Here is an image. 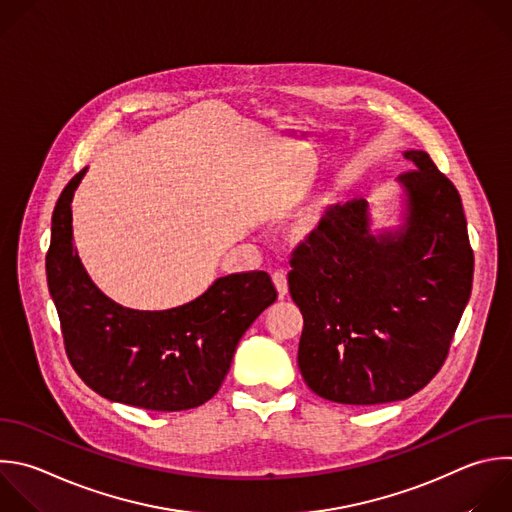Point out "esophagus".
<instances>
[{
	"label": "esophagus",
	"mask_w": 512,
	"mask_h": 512,
	"mask_svg": "<svg viewBox=\"0 0 512 512\" xmlns=\"http://www.w3.org/2000/svg\"><path fill=\"white\" fill-rule=\"evenodd\" d=\"M271 277H273V283H275V287H277L279 297H285V295H287V273H285L283 269H275V271L271 273Z\"/></svg>",
	"instance_id": "obj_1"
}]
</instances>
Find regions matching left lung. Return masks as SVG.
I'll use <instances>...</instances> for the list:
<instances>
[{
    "label": "left lung",
    "mask_w": 512,
    "mask_h": 512,
    "mask_svg": "<svg viewBox=\"0 0 512 512\" xmlns=\"http://www.w3.org/2000/svg\"><path fill=\"white\" fill-rule=\"evenodd\" d=\"M400 175L408 217L374 237L368 203L331 205L293 247L289 293L303 315L297 364L321 398L406 400L442 368L468 303L474 253L462 201L424 150Z\"/></svg>",
    "instance_id": "obj_1"
}]
</instances>
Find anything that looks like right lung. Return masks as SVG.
I'll use <instances>...</instances> for the list:
<instances>
[{"label":"right lung","instance_id":"1","mask_svg":"<svg viewBox=\"0 0 512 512\" xmlns=\"http://www.w3.org/2000/svg\"><path fill=\"white\" fill-rule=\"evenodd\" d=\"M84 173L86 168L56 203L46 255L72 368L102 398L144 410L181 412L209 402L239 339L277 299L269 273L221 277L195 301L166 311L118 305L92 283L74 249L72 197Z\"/></svg>","mask_w":512,"mask_h":512}]
</instances>
